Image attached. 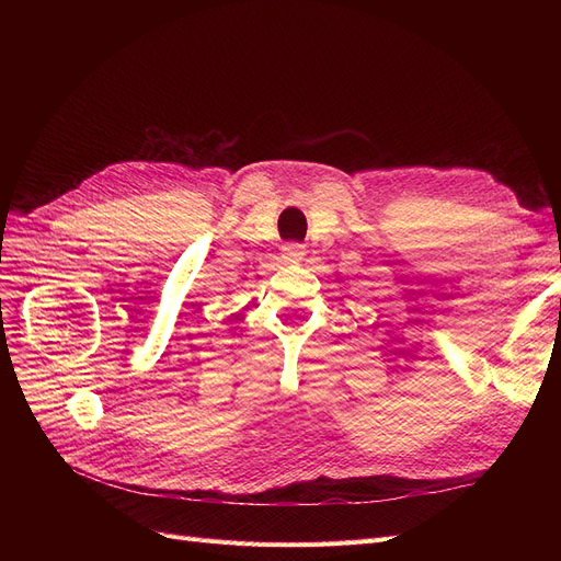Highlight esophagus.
Masks as SVG:
<instances>
[{"instance_id": "1", "label": "esophagus", "mask_w": 561, "mask_h": 561, "mask_svg": "<svg viewBox=\"0 0 561 561\" xmlns=\"http://www.w3.org/2000/svg\"><path fill=\"white\" fill-rule=\"evenodd\" d=\"M301 257H304V248H301V245L293 243V245H285V248H283V260H287V262H299Z\"/></svg>"}]
</instances>
